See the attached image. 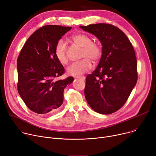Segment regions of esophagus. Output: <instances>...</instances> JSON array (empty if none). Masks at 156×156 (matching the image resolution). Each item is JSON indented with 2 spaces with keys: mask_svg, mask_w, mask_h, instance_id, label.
Instances as JSON below:
<instances>
[{
  "mask_svg": "<svg viewBox=\"0 0 156 156\" xmlns=\"http://www.w3.org/2000/svg\"><path fill=\"white\" fill-rule=\"evenodd\" d=\"M76 79H80V80H85V77L84 76H81L76 77Z\"/></svg>",
  "mask_w": 156,
  "mask_h": 156,
  "instance_id": "34e87169",
  "label": "esophagus"
}]
</instances>
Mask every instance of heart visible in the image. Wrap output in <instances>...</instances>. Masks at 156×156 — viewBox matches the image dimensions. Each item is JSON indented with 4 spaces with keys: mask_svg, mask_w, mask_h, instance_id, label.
I'll list each match as a JSON object with an SVG mask.
<instances>
[{
    "mask_svg": "<svg viewBox=\"0 0 156 156\" xmlns=\"http://www.w3.org/2000/svg\"><path fill=\"white\" fill-rule=\"evenodd\" d=\"M71 39L73 42L82 48L81 60L71 64L67 68V73L69 75L77 76L83 74L92 67L91 62L97 61L101 55V47L98 42L91 41V38L87 34L77 33L73 34ZM55 54L56 59L62 65L68 63L67 49L66 43L63 40H59L57 43Z\"/></svg>",
    "mask_w": 156,
    "mask_h": 156,
    "instance_id": "b5f03b06",
    "label": "heart"
}]
</instances>
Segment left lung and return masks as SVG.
Instances as JSON below:
<instances>
[{
    "label": "left lung",
    "mask_w": 156,
    "mask_h": 156,
    "mask_svg": "<svg viewBox=\"0 0 156 156\" xmlns=\"http://www.w3.org/2000/svg\"><path fill=\"white\" fill-rule=\"evenodd\" d=\"M80 27L95 35L102 45L99 64L87 76L86 100L97 113L115 112L125 104L137 81L134 49L127 36L115 26L100 23Z\"/></svg>",
    "instance_id": "8db88e82"
}]
</instances>
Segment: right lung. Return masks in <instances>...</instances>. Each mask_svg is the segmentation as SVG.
I'll list each match as a JSON object with an SVG mask.
<instances>
[{
  "instance_id": "add662e5",
  "label": "right lung",
  "mask_w": 156,
  "mask_h": 156,
  "mask_svg": "<svg viewBox=\"0 0 156 156\" xmlns=\"http://www.w3.org/2000/svg\"><path fill=\"white\" fill-rule=\"evenodd\" d=\"M71 29L56 25L41 27L31 34L17 61V90L26 106L38 114L56 111L63 102V91L72 76L56 80L65 73L56 58L55 47Z\"/></svg>"
}]
</instances>
